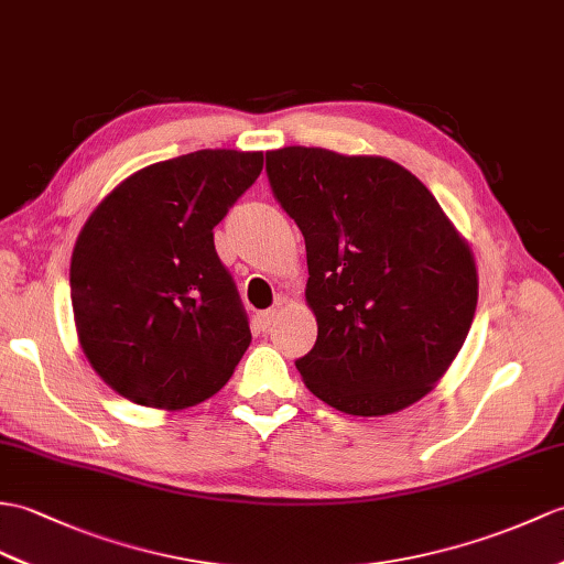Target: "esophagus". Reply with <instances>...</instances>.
Here are the masks:
<instances>
[{"instance_id":"1","label":"esophagus","mask_w":564,"mask_h":564,"mask_svg":"<svg viewBox=\"0 0 564 564\" xmlns=\"http://www.w3.org/2000/svg\"><path fill=\"white\" fill-rule=\"evenodd\" d=\"M273 319H276V310H267V312H259L257 314V322L261 329H269V326L273 324Z\"/></svg>"}]
</instances>
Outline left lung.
<instances>
[{"mask_svg": "<svg viewBox=\"0 0 564 564\" xmlns=\"http://www.w3.org/2000/svg\"><path fill=\"white\" fill-rule=\"evenodd\" d=\"M283 212L305 238L317 344L295 365L348 415H389L435 389L478 303L476 259L432 192L382 155L267 153Z\"/></svg>", "mask_w": 564, "mask_h": 564, "instance_id": "8db88e82", "label": "left lung"}]
</instances>
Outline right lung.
I'll return each instance as SVG.
<instances>
[{"label":"right lung","instance_id":"obj_1","mask_svg":"<svg viewBox=\"0 0 564 564\" xmlns=\"http://www.w3.org/2000/svg\"><path fill=\"white\" fill-rule=\"evenodd\" d=\"M264 167L204 149L141 167L78 232L69 285L78 344L117 394L182 411L226 387L252 341L214 228Z\"/></svg>","mask_w":564,"mask_h":564}]
</instances>
